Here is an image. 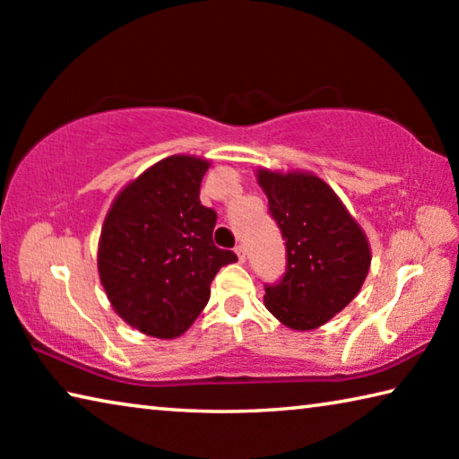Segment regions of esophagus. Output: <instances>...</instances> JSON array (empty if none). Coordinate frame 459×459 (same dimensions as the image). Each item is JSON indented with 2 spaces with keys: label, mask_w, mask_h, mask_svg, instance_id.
<instances>
[{
  "label": "esophagus",
  "mask_w": 459,
  "mask_h": 459,
  "mask_svg": "<svg viewBox=\"0 0 459 459\" xmlns=\"http://www.w3.org/2000/svg\"><path fill=\"white\" fill-rule=\"evenodd\" d=\"M235 253L238 255V261L245 263V259H247V247L245 245H237L235 247Z\"/></svg>",
  "instance_id": "1"
}]
</instances>
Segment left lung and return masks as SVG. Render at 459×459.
<instances>
[{"label": "left lung", "mask_w": 459, "mask_h": 459, "mask_svg": "<svg viewBox=\"0 0 459 459\" xmlns=\"http://www.w3.org/2000/svg\"><path fill=\"white\" fill-rule=\"evenodd\" d=\"M257 180L287 259L281 281L265 285V307L287 328H320L360 291L370 267L367 235L317 176L259 169Z\"/></svg>", "instance_id": "obj_1"}]
</instances>
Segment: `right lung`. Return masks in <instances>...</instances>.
I'll return each instance as SVG.
<instances>
[{"label":"right lung","mask_w":459,"mask_h":459,"mask_svg":"<svg viewBox=\"0 0 459 459\" xmlns=\"http://www.w3.org/2000/svg\"><path fill=\"white\" fill-rule=\"evenodd\" d=\"M208 161L169 155L127 184L108 208L99 277L115 312L155 338L190 328L219 269L237 261L212 240L216 212L200 204Z\"/></svg>","instance_id":"1"}]
</instances>
